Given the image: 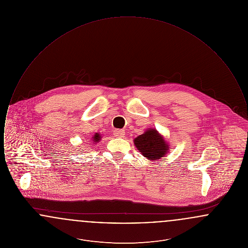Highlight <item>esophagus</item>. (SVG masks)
<instances>
[{
	"label": "esophagus",
	"mask_w": 248,
	"mask_h": 248,
	"mask_svg": "<svg viewBox=\"0 0 248 248\" xmlns=\"http://www.w3.org/2000/svg\"><path fill=\"white\" fill-rule=\"evenodd\" d=\"M113 135L116 138H124V130L115 129L113 131Z\"/></svg>",
	"instance_id": "esophagus-1"
}]
</instances>
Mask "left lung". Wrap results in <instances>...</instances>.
<instances>
[{
  "mask_svg": "<svg viewBox=\"0 0 248 248\" xmlns=\"http://www.w3.org/2000/svg\"><path fill=\"white\" fill-rule=\"evenodd\" d=\"M137 149L149 160H158L168 153L169 147L156 129L147 130L134 140Z\"/></svg>",
  "mask_w": 248,
  "mask_h": 248,
  "instance_id": "1",
  "label": "left lung"
}]
</instances>
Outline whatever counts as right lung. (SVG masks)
<instances>
[{"label": "right lung", "mask_w": 248, "mask_h": 248, "mask_svg": "<svg viewBox=\"0 0 248 248\" xmlns=\"http://www.w3.org/2000/svg\"><path fill=\"white\" fill-rule=\"evenodd\" d=\"M92 139H93V140H92V141L97 143V142L99 141V140H101V137H100V135H99L98 133H95L94 135V137H93Z\"/></svg>", "instance_id": "right-lung-1"}]
</instances>
